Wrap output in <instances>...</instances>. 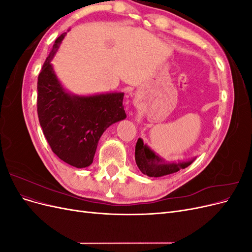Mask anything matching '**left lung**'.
<instances>
[{
	"label": "left lung",
	"mask_w": 252,
	"mask_h": 252,
	"mask_svg": "<svg viewBox=\"0 0 252 252\" xmlns=\"http://www.w3.org/2000/svg\"><path fill=\"white\" fill-rule=\"evenodd\" d=\"M135 163L143 174L150 178H159L178 172L194 162L196 157L190 159H179L178 162H166L164 158L156 154L140 138L135 145Z\"/></svg>",
	"instance_id": "left-lung-1"
}]
</instances>
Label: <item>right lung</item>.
<instances>
[{
    "label": "right lung",
    "mask_w": 252,
    "mask_h": 252,
    "mask_svg": "<svg viewBox=\"0 0 252 252\" xmlns=\"http://www.w3.org/2000/svg\"><path fill=\"white\" fill-rule=\"evenodd\" d=\"M67 32L56 40L37 79V116L52 151L77 168L93 164L98 140L110 125L126 119L124 93L90 95L67 91L51 64Z\"/></svg>",
    "instance_id": "add662e5"
}]
</instances>
